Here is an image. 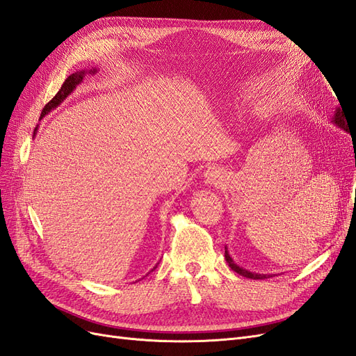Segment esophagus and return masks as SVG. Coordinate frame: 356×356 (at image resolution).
Masks as SVG:
<instances>
[{"instance_id": "obj_1", "label": "esophagus", "mask_w": 356, "mask_h": 356, "mask_svg": "<svg viewBox=\"0 0 356 356\" xmlns=\"http://www.w3.org/2000/svg\"><path fill=\"white\" fill-rule=\"evenodd\" d=\"M203 182L207 186H213V187H220L225 182V175L224 172L220 168H209L207 172L203 174Z\"/></svg>"}]
</instances>
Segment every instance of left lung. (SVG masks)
<instances>
[{
  "label": "left lung",
  "mask_w": 356,
  "mask_h": 356,
  "mask_svg": "<svg viewBox=\"0 0 356 356\" xmlns=\"http://www.w3.org/2000/svg\"><path fill=\"white\" fill-rule=\"evenodd\" d=\"M331 123L336 124L337 127H340L341 131H344V132H348V134L350 132V129H348L346 120H344L343 111H341L340 108H336V111H334V115L331 117ZM350 136H352V134H350ZM224 257H225V261H227L229 266L232 267V270H234L236 273H239V275H242V276H245V277H250V279H267V277H272V276H273V275H264V273H263V275L254 273V272H250V270H246V268L238 266V264H236V263L233 261V258L230 257V254H229V251H227V246H225Z\"/></svg>",
  "instance_id": "8db88e82"
}]
</instances>
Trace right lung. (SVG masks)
I'll list each match as a JSON object with an SVG mask.
<instances>
[{"mask_svg": "<svg viewBox=\"0 0 356 356\" xmlns=\"http://www.w3.org/2000/svg\"><path fill=\"white\" fill-rule=\"evenodd\" d=\"M99 70L98 68H89V70H80V71H77V72H74V74H71L70 75V77L65 80V81H63V84H62V88L59 89V92L56 93V96H55V98H53L46 106H44V108H42V113H41V118L42 117H44V115H47L50 111H53V110H56L58 108V106L63 102V101H65L67 98H68V96L75 90V88H77V86L83 81V79L86 77V75H88V74H90V75H93V74H96V72H98ZM37 131H38V127H35V131H34V135L37 134ZM157 267V264L153 267V270H154V268Z\"/></svg>", "mask_w": 356, "mask_h": 356, "instance_id": "add662e5", "label": "right lung"}]
</instances>
